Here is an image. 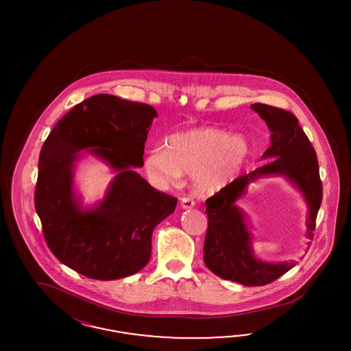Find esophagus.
Instances as JSON below:
<instances>
[{"instance_id":"1","label":"esophagus","mask_w":351,"mask_h":351,"mask_svg":"<svg viewBox=\"0 0 351 351\" xmlns=\"http://www.w3.org/2000/svg\"><path fill=\"white\" fill-rule=\"evenodd\" d=\"M194 201L191 199V198H188V197H184V198H181V207L184 208V210H189V208H193L194 207Z\"/></svg>"}]
</instances>
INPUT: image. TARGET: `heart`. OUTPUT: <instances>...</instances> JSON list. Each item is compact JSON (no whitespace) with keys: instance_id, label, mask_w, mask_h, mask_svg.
I'll return each mask as SVG.
<instances>
[{"instance_id":"1","label":"heart","mask_w":351,"mask_h":351,"mask_svg":"<svg viewBox=\"0 0 351 351\" xmlns=\"http://www.w3.org/2000/svg\"><path fill=\"white\" fill-rule=\"evenodd\" d=\"M250 150L245 138L223 128H191L171 135L166 150H152L145 169L160 185L179 182L182 173L193 175L195 191L213 194L241 173Z\"/></svg>"}]
</instances>
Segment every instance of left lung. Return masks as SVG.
I'll return each mask as SVG.
<instances>
[{"label": "left lung", "mask_w": 351, "mask_h": 351, "mask_svg": "<svg viewBox=\"0 0 351 351\" xmlns=\"http://www.w3.org/2000/svg\"><path fill=\"white\" fill-rule=\"evenodd\" d=\"M251 108L265 121L271 132L270 147L263 154V160L269 162L239 176L206 201L208 228L203 258L213 274L243 286L257 287L274 282L296 263L271 264L258 260L254 254L252 235L245 223V213L235 202L245 195L250 182L263 176H285L305 197L308 207L306 237L313 239L323 188L317 153L300 128L296 116L285 109L260 103Z\"/></svg>", "instance_id": "1"}]
</instances>
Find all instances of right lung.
<instances>
[{"instance_id":"right-lung-1","label":"right lung","mask_w":351,"mask_h":351,"mask_svg":"<svg viewBox=\"0 0 351 351\" xmlns=\"http://www.w3.org/2000/svg\"><path fill=\"white\" fill-rule=\"evenodd\" d=\"M153 106L117 96H91L69 110L43 143L34 206L47 247L82 276L113 280L147 265L154 228L175 211L178 198L149 185L143 167ZM81 149L118 172L103 202L83 210L73 188Z\"/></svg>"}]
</instances>
